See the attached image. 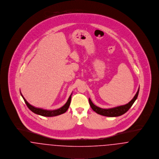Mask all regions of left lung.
Returning <instances> with one entry per match:
<instances>
[{
	"label": "left lung",
	"mask_w": 159,
	"mask_h": 159,
	"mask_svg": "<svg viewBox=\"0 0 159 159\" xmlns=\"http://www.w3.org/2000/svg\"><path fill=\"white\" fill-rule=\"evenodd\" d=\"M139 93V88L136 94L134 97V98L128 104H127L125 105H123V106H118V107L111 108H102L99 107H97L92 102V101H91V99L89 98V105L91 106V108L98 114H99L101 115L105 116H108V117L119 116L123 115L129 110V108L133 105V104L134 103L135 100L137 99Z\"/></svg>",
	"instance_id": "left-lung-1"
}]
</instances>
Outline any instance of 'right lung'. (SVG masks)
Here are the masks:
<instances>
[{
	"label": "right lung",
	"instance_id": "obj_1",
	"mask_svg": "<svg viewBox=\"0 0 159 159\" xmlns=\"http://www.w3.org/2000/svg\"><path fill=\"white\" fill-rule=\"evenodd\" d=\"M20 94L22 96V97L23 98L24 101H25V103L26 104L27 106L28 107V108L34 113H35V114L37 115H41V116H48V117H51V116H58V115H61L64 113H65L67 110L68 109L70 105V103H71V94L68 100V101L66 102V103L63 106L61 107V108H58V109H57V110H44V109H42V108H36L34 106L30 105L26 100L24 98V96H22V94H21L20 93Z\"/></svg>",
	"mask_w": 159,
	"mask_h": 159
}]
</instances>
